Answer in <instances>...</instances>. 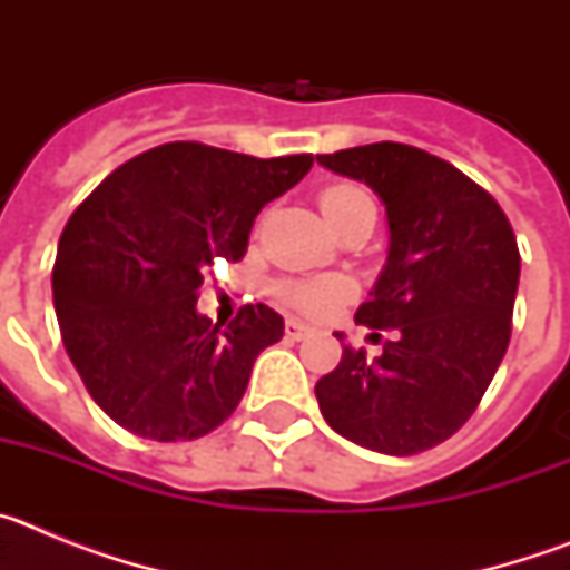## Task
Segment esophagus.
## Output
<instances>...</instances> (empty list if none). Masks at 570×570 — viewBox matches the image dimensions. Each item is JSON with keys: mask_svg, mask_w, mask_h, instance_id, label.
<instances>
[{"mask_svg": "<svg viewBox=\"0 0 570 570\" xmlns=\"http://www.w3.org/2000/svg\"><path fill=\"white\" fill-rule=\"evenodd\" d=\"M311 331H314V328H311V325H305V322H299V320L285 322V334H288L291 340H305Z\"/></svg>", "mask_w": 570, "mask_h": 570, "instance_id": "obj_1", "label": "esophagus"}]
</instances>
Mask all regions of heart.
I'll return each mask as SVG.
<instances>
[{
	"mask_svg": "<svg viewBox=\"0 0 570 570\" xmlns=\"http://www.w3.org/2000/svg\"><path fill=\"white\" fill-rule=\"evenodd\" d=\"M320 208L340 234L362 219H376V208L371 196L356 185L336 183L320 190ZM276 296L285 305L311 316H325L336 311L342 302L354 296V285L340 276H320V279H285L276 285Z\"/></svg>",
	"mask_w": 570,
	"mask_h": 570,
	"instance_id": "obj_1",
	"label": "heart"
}]
</instances>
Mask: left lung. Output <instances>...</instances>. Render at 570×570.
Segmentation results:
<instances>
[{
  "instance_id": "1",
  "label": "left lung",
  "mask_w": 570,
  "mask_h": 570,
  "mask_svg": "<svg viewBox=\"0 0 570 570\" xmlns=\"http://www.w3.org/2000/svg\"><path fill=\"white\" fill-rule=\"evenodd\" d=\"M316 159L385 203L387 265L356 322L396 334L380 360L342 347L340 365L316 382L320 411L356 445L422 454L471 420L505 356L517 236L485 188L414 145L374 142Z\"/></svg>"
}]
</instances>
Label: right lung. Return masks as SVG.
<instances>
[{
	"instance_id": "1",
	"label": "right lung",
	"mask_w": 570,
	"mask_h": 570,
	"mask_svg": "<svg viewBox=\"0 0 570 570\" xmlns=\"http://www.w3.org/2000/svg\"><path fill=\"white\" fill-rule=\"evenodd\" d=\"M311 165V154L259 159L168 142L119 165L73 210L53 305L70 362L116 425L179 442L234 414L285 322L256 302L223 328L196 314V291L214 265L245 256L256 214Z\"/></svg>"
}]
</instances>
